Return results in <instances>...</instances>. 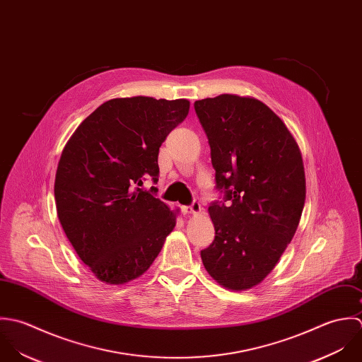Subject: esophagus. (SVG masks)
Masks as SVG:
<instances>
[{"label":"esophagus","instance_id":"1","mask_svg":"<svg viewBox=\"0 0 362 362\" xmlns=\"http://www.w3.org/2000/svg\"><path fill=\"white\" fill-rule=\"evenodd\" d=\"M202 211V204L199 202H193L192 206L183 207L185 214H199Z\"/></svg>","mask_w":362,"mask_h":362}]
</instances>
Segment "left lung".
Segmentation results:
<instances>
[{"label": "left lung", "instance_id": "left-lung-1", "mask_svg": "<svg viewBox=\"0 0 362 362\" xmlns=\"http://www.w3.org/2000/svg\"><path fill=\"white\" fill-rule=\"evenodd\" d=\"M211 148L226 206L209 213L214 242L202 250L209 274L225 288L260 284L293 238L305 204L302 155L283 120L250 96L222 93L194 102Z\"/></svg>", "mask_w": 362, "mask_h": 362}]
</instances>
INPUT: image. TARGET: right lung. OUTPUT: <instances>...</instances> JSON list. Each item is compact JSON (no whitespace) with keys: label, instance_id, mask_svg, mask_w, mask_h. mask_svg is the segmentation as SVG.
<instances>
[{"label":"right lung","instance_id":"obj_1","mask_svg":"<svg viewBox=\"0 0 362 362\" xmlns=\"http://www.w3.org/2000/svg\"><path fill=\"white\" fill-rule=\"evenodd\" d=\"M189 109L187 99H110L78 126L62 152L57 216L79 259L106 284L143 276L176 225L177 210L140 186L146 177L158 182L159 146Z\"/></svg>","mask_w":362,"mask_h":362}]
</instances>
